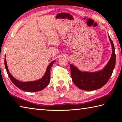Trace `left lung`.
Returning a JSON list of instances; mask_svg holds the SVG:
<instances>
[{"label": "left lung", "mask_w": 122, "mask_h": 122, "mask_svg": "<svg viewBox=\"0 0 122 122\" xmlns=\"http://www.w3.org/2000/svg\"><path fill=\"white\" fill-rule=\"evenodd\" d=\"M112 46V53L109 61L102 70L98 72H82L72 64L70 65L73 82L80 89L94 91L105 85L111 76L116 64V54L113 41L108 36Z\"/></svg>", "instance_id": "8db88e82"}]
</instances>
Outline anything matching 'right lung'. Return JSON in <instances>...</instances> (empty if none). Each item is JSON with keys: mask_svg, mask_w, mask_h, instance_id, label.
Segmentation results:
<instances>
[{"mask_svg": "<svg viewBox=\"0 0 122 122\" xmlns=\"http://www.w3.org/2000/svg\"><path fill=\"white\" fill-rule=\"evenodd\" d=\"M55 61H52L48 65L47 68L46 69V71L45 74V75L41 79L35 81L30 82H20L16 80L15 78L12 76L9 72L8 67L7 66L6 60L5 58V67L7 73V75L10 78L12 83L17 87L18 88L22 90L23 91L28 92H34L40 91L46 88L48 86L50 82V70L51 68L55 63Z\"/></svg>", "mask_w": 122, "mask_h": 122, "instance_id": "obj_1", "label": "right lung"}]
</instances>
